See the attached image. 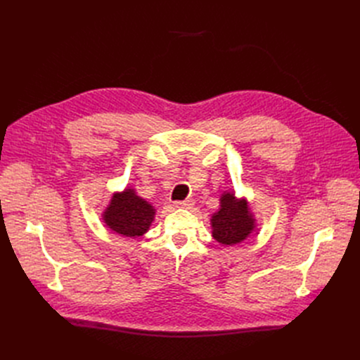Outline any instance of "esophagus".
<instances>
[{
    "instance_id": "obj_1",
    "label": "esophagus",
    "mask_w": 360,
    "mask_h": 360,
    "mask_svg": "<svg viewBox=\"0 0 360 360\" xmlns=\"http://www.w3.org/2000/svg\"><path fill=\"white\" fill-rule=\"evenodd\" d=\"M194 202L195 201L193 198H188V200H184V201H176L175 207H182V209L185 207V209H191V207L194 205Z\"/></svg>"
}]
</instances>
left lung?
Instances as JSON below:
<instances>
[{
    "label": "left lung",
    "instance_id": "8db88e82",
    "mask_svg": "<svg viewBox=\"0 0 360 360\" xmlns=\"http://www.w3.org/2000/svg\"><path fill=\"white\" fill-rule=\"evenodd\" d=\"M219 210L212 214V236L224 247L240 243L257 231V217L245 197H236L233 190L220 195Z\"/></svg>",
    "mask_w": 360,
    "mask_h": 360
}]
</instances>
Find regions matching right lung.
Returning <instances> with one entry per match:
<instances>
[{"instance_id":"add662e5","label":"right lung","mask_w":360,"mask_h":360,"mask_svg":"<svg viewBox=\"0 0 360 360\" xmlns=\"http://www.w3.org/2000/svg\"><path fill=\"white\" fill-rule=\"evenodd\" d=\"M155 217V207L141 198L132 186L113 193L102 212L106 228L125 238H139L147 233Z\"/></svg>"}]
</instances>
